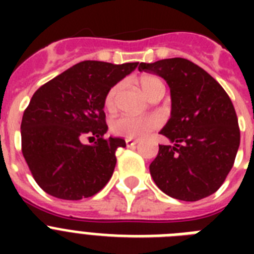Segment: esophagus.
Instances as JSON below:
<instances>
[{"instance_id":"esophagus-1","label":"esophagus","mask_w":254,"mask_h":254,"mask_svg":"<svg viewBox=\"0 0 254 254\" xmlns=\"http://www.w3.org/2000/svg\"><path fill=\"white\" fill-rule=\"evenodd\" d=\"M125 142H127V146H134V145H137V143H138V141H137V139L127 138V139H125Z\"/></svg>"}]
</instances>
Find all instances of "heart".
<instances>
[{"label":"heart","mask_w":254,"mask_h":254,"mask_svg":"<svg viewBox=\"0 0 254 254\" xmlns=\"http://www.w3.org/2000/svg\"><path fill=\"white\" fill-rule=\"evenodd\" d=\"M138 83L141 91L150 97L158 88H165L162 79H159L155 75H142L138 77ZM120 91V84H116L107 92L104 97V108L108 112H113L116 109V101H117V95ZM161 119L158 116H120L115 119L111 124V130L113 134L124 137V138H141L146 135L149 131L154 130L161 127Z\"/></svg>","instance_id":"obj_1"}]
</instances>
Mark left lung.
Instances as JSON below:
<instances>
[{"label": "left lung", "instance_id": "obj_1", "mask_svg": "<svg viewBox=\"0 0 254 254\" xmlns=\"http://www.w3.org/2000/svg\"><path fill=\"white\" fill-rule=\"evenodd\" d=\"M139 71L163 77L171 93V117L161 134L173 145H159L150 174L171 197L196 201L220 189L240 145L233 104L208 72L183 58L141 63Z\"/></svg>", "mask_w": 254, "mask_h": 254}]
</instances>
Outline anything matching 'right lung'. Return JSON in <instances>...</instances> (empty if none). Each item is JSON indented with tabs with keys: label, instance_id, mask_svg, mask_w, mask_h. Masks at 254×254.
Instances as JSON below:
<instances>
[{
	"label": "right lung",
	"instance_id": "right-lung-1",
	"mask_svg": "<svg viewBox=\"0 0 254 254\" xmlns=\"http://www.w3.org/2000/svg\"><path fill=\"white\" fill-rule=\"evenodd\" d=\"M138 63L84 61L38 88L23 112L22 154L43 191L64 200L93 196L112 178L123 138H104V97ZM96 138L92 145L81 139ZM92 137H91L90 135Z\"/></svg>",
	"mask_w": 254,
	"mask_h": 254
}]
</instances>
